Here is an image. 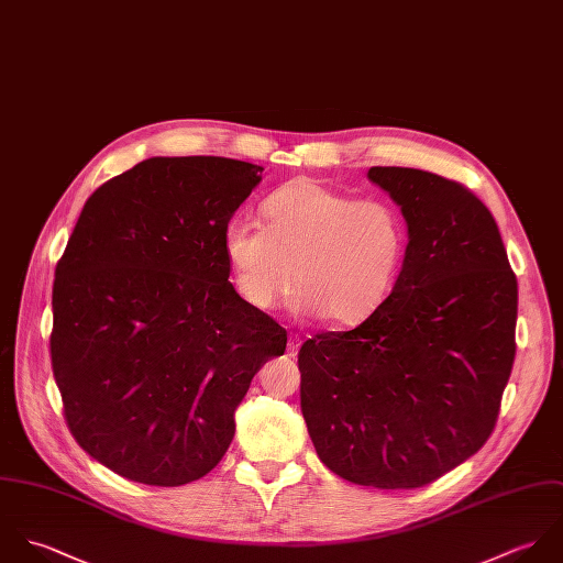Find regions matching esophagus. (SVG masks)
Returning <instances> with one entry per match:
<instances>
[{"instance_id": "34e87169", "label": "esophagus", "mask_w": 563, "mask_h": 563, "mask_svg": "<svg viewBox=\"0 0 563 563\" xmlns=\"http://www.w3.org/2000/svg\"><path fill=\"white\" fill-rule=\"evenodd\" d=\"M300 345H302V339L298 338V335H289L287 338V352H289V356H296Z\"/></svg>"}]
</instances>
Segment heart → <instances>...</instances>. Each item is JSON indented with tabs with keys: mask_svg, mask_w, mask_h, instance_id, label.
I'll return each instance as SVG.
<instances>
[{
	"mask_svg": "<svg viewBox=\"0 0 563 563\" xmlns=\"http://www.w3.org/2000/svg\"><path fill=\"white\" fill-rule=\"evenodd\" d=\"M263 225L230 220L222 247L239 298L272 311L296 287V311L331 327L365 322L394 291L409 232L396 205L356 200L311 178L265 198Z\"/></svg>",
	"mask_w": 563,
	"mask_h": 563,
	"instance_id": "1",
	"label": "heart"
}]
</instances>
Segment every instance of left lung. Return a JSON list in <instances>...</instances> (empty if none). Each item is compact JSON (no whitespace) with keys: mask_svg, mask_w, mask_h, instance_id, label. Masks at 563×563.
I'll return each instance as SVG.
<instances>
[{"mask_svg":"<svg viewBox=\"0 0 563 563\" xmlns=\"http://www.w3.org/2000/svg\"><path fill=\"white\" fill-rule=\"evenodd\" d=\"M367 178L402 211L405 265L365 322L302 343L300 407L329 470L413 489L492 435L516 356L518 280L470 189L411 167H372Z\"/></svg>","mask_w":563,"mask_h":563,"instance_id":"1","label":"left lung"}]
</instances>
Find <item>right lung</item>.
I'll return each instance as SVG.
<instances>
[{"mask_svg":"<svg viewBox=\"0 0 563 563\" xmlns=\"http://www.w3.org/2000/svg\"><path fill=\"white\" fill-rule=\"evenodd\" d=\"M263 167L154 156L87 200L52 289V369L76 442L119 476L209 474L287 333L228 283L224 228Z\"/></svg>","mask_w":563,"mask_h":563,"instance_id":"obj_1","label":"right lung"}]
</instances>
